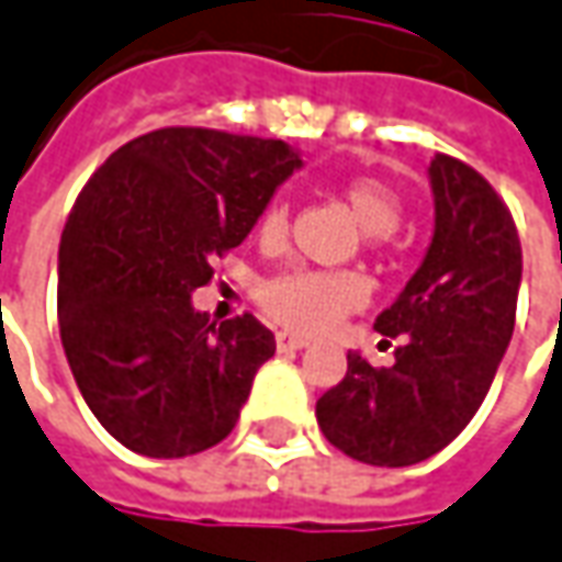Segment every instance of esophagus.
<instances>
[{"label":"esophagus","mask_w":562,"mask_h":562,"mask_svg":"<svg viewBox=\"0 0 562 562\" xmlns=\"http://www.w3.org/2000/svg\"><path fill=\"white\" fill-rule=\"evenodd\" d=\"M274 342H278V352H296V349L308 346L306 337H300V334H288V330H278Z\"/></svg>","instance_id":"1"}]
</instances>
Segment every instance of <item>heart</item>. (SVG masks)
<instances>
[{
	"label": "heart",
	"mask_w": 562,
	"mask_h": 562,
	"mask_svg": "<svg viewBox=\"0 0 562 562\" xmlns=\"http://www.w3.org/2000/svg\"><path fill=\"white\" fill-rule=\"evenodd\" d=\"M342 201L359 216L368 244H386L402 222V201L393 188L371 176H356L342 184ZM288 232V203L272 201L256 220L262 244H278ZM259 308L281 327L300 334H322L364 303V284L352 272L284 269L256 288Z\"/></svg>",
	"instance_id": "heart-1"
}]
</instances>
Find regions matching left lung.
<instances>
[{
  "mask_svg": "<svg viewBox=\"0 0 562 562\" xmlns=\"http://www.w3.org/2000/svg\"><path fill=\"white\" fill-rule=\"evenodd\" d=\"M436 232L420 269L378 315L398 337L393 368L346 356L315 417L327 442L361 464L427 461L480 412L514 337L522 250L501 194L464 160H430Z\"/></svg>",
  "mask_w": 562,
  "mask_h": 562,
  "instance_id": "1",
  "label": "left lung"
}]
</instances>
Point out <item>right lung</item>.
Returning a JSON list of instances; mask_svg holds the SVG:
<instances>
[{
  "mask_svg": "<svg viewBox=\"0 0 562 562\" xmlns=\"http://www.w3.org/2000/svg\"><path fill=\"white\" fill-rule=\"evenodd\" d=\"M296 167L278 138L167 126L114 150L79 191L58 250V327L116 442L188 458L235 430L274 334L250 312L216 327L191 290Z\"/></svg>",
  "mask_w": 562,
  "mask_h": 562,
  "instance_id": "add662e5",
  "label": "right lung"
}]
</instances>
